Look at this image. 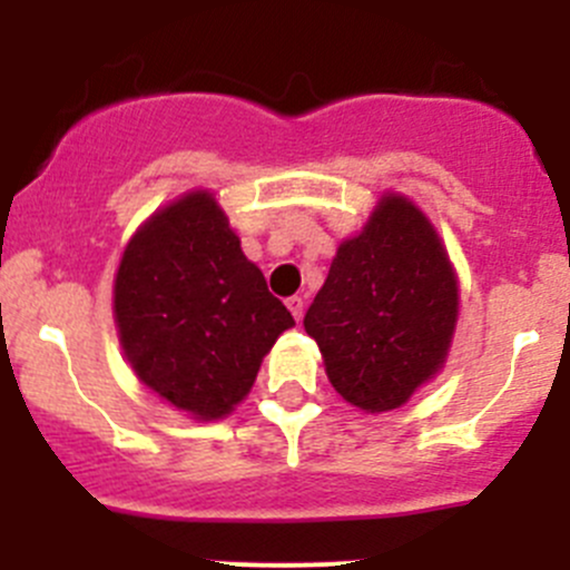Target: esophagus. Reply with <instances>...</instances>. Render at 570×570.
I'll use <instances>...</instances> for the list:
<instances>
[{
  "instance_id": "1",
  "label": "esophagus",
  "mask_w": 570,
  "mask_h": 570,
  "mask_svg": "<svg viewBox=\"0 0 570 570\" xmlns=\"http://www.w3.org/2000/svg\"><path fill=\"white\" fill-rule=\"evenodd\" d=\"M286 306H289V312H292V317L295 320H301L303 317V312H306V301H303V297H289V301H286Z\"/></svg>"
}]
</instances>
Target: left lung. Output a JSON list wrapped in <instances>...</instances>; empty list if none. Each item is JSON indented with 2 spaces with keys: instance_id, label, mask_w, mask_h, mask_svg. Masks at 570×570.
Masks as SVG:
<instances>
[{
  "instance_id": "obj_1",
  "label": "left lung",
  "mask_w": 570,
  "mask_h": 570,
  "mask_svg": "<svg viewBox=\"0 0 570 570\" xmlns=\"http://www.w3.org/2000/svg\"><path fill=\"white\" fill-rule=\"evenodd\" d=\"M458 322V278L433 223L383 195L364 232L338 245L308 306L331 386L366 413L405 405L444 366Z\"/></svg>"
}]
</instances>
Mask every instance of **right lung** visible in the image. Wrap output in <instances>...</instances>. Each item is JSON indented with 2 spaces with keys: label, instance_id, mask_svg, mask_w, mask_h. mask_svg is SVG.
<instances>
[{
  "label": "right lung",
  "instance_id": "1",
  "mask_svg": "<svg viewBox=\"0 0 570 570\" xmlns=\"http://www.w3.org/2000/svg\"><path fill=\"white\" fill-rule=\"evenodd\" d=\"M115 322L135 375L204 422L245 400L275 338L295 325L204 189L159 209L129 239L115 275Z\"/></svg>",
  "mask_w": 570,
  "mask_h": 570
}]
</instances>
